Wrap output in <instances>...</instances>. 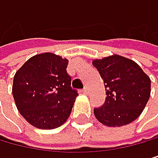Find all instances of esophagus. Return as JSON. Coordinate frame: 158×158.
Returning a JSON list of instances; mask_svg holds the SVG:
<instances>
[{
  "instance_id": "esophagus-1",
  "label": "esophagus",
  "mask_w": 158,
  "mask_h": 158,
  "mask_svg": "<svg viewBox=\"0 0 158 158\" xmlns=\"http://www.w3.org/2000/svg\"><path fill=\"white\" fill-rule=\"evenodd\" d=\"M82 92H83L84 94H88V93H89V89H88L87 86H86V87H84V89L82 90Z\"/></svg>"
}]
</instances>
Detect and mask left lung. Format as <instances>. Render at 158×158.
<instances>
[{"label": "left lung", "mask_w": 158, "mask_h": 158, "mask_svg": "<svg viewBox=\"0 0 158 158\" xmlns=\"http://www.w3.org/2000/svg\"><path fill=\"white\" fill-rule=\"evenodd\" d=\"M104 79L106 100L94 109L97 120L108 127H122L141 114L150 96V79L135 61L113 55L93 61Z\"/></svg>", "instance_id": "left-lung-1"}]
</instances>
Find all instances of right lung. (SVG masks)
I'll use <instances>...</instances> for the list:
<instances>
[{
    "instance_id": "obj_1",
    "label": "right lung",
    "mask_w": 158,
    "mask_h": 158,
    "mask_svg": "<svg viewBox=\"0 0 158 158\" xmlns=\"http://www.w3.org/2000/svg\"><path fill=\"white\" fill-rule=\"evenodd\" d=\"M68 60L53 53L31 57L14 77L13 95L19 111L33 127L51 130L63 125L78 96L67 73Z\"/></svg>"
}]
</instances>
